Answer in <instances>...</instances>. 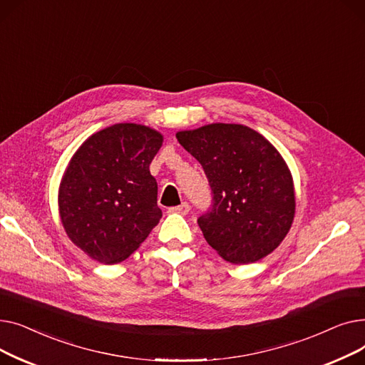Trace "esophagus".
<instances>
[{
  "instance_id": "34e87169",
  "label": "esophagus",
  "mask_w": 365,
  "mask_h": 365,
  "mask_svg": "<svg viewBox=\"0 0 365 365\" xmlns=\"http://www.w3.org/2000/svg\"><path fill=\"white\" fill-rule=\"evenodd\" d=\"M171 213H179V215H187L189 213V204L187 202H182L180 205L176 207H171L168 208Z\"/></svg>"
}]
</instances>
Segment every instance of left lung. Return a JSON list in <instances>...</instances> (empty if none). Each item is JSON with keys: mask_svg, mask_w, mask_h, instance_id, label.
Masks as SVG:
<instances>
[{"mask_svg": "<svg viewBox=\"0 0 365 365\" xmlns=\"http://www.w3.org/2000/svg\"><path fill=\"white\" fill-rule=\"evenodd\" d=\"M212 187V207L198 217L205 241L226 262L253 263L289 234L296 198L292 173L262 134L241 124L179 131Z\"/></svg>", "mask_w": 365, "mask_h": 365, "instance_id": "obj_1", "label": "left lung"}]
</instances>
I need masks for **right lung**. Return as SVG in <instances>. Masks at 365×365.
<instances>
[{
  "label": "right lung",
  "instance_id": "add662e5",
  "mask_svg": "<svg viewBox=\"0 0 365 365\" xmlns=\"http://www.w3.org/2000/svg\"><path fill=\"white\" fill-rule=\"evenodd\" d=\"M163 136L146 125L115 124L90 136L65 171L59 213L71 241L105 264L125 260L163 216L149 164Z\"/></svg>",
  "mask_w": 365,
  "mask_h": 365
}]
</instances>
